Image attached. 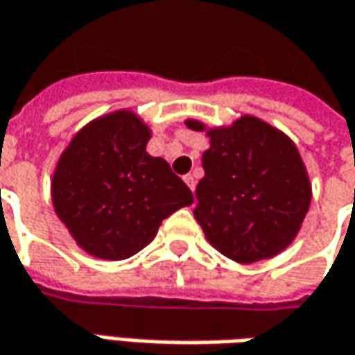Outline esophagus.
<instances>
[{
	"label": "esophagus",
	"mask_w": 355,
	"mask_h": 355,
	"mask_svg": "<svg viewBox=\"0 0 355 355\" xmlns=\"http://www.w3.org/2000/svg\"><path fill=\"white\" fill-rule=\"evenodd\" d=\"M184 182L189 184L190 190L196 189V177H194V175H187V177H184Z\"/></svg>",
	"instance_id": "obj_1"
}]
</instances>
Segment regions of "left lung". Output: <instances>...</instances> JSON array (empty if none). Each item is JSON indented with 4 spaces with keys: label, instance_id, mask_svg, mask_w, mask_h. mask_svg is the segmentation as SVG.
Instances as JSON below:
<instances>
[{
    "label": "left lung",
    "instance_id": "8db88e82",
    "mask_svg": "<svg viewBox=\"0 0 355 355\" xmlns=\"http://www.w3.org/2000/svg\"><path fill=\"white\" fill-rule=\"evenodd\" d=\"M187 125L204 131L196 119ZM194 218L206 239L238 263L275 257L297 238L311 206V180L285 133L253 116L208 129Z\"/></svg>",
    "mask_w": 355,
    "mask_h": 355
}]
</instances>
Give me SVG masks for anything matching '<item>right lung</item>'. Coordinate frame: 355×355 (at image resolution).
Returning <instances> with one entry per match:
<instances>
[{
	"instance_id": "1",
	"label": "right lung",
	"mask_w": 355,
	"mask_h": 355,
	"mask_svg": "<svg viewBox=\"0 0 355 355\" xmlns=\"http://www.w3.org/2000/svg\"><path fill=\"white\" fill-rule=\"evenodd\" d=\"M149 137L139 117L119 110L80 129L56 163L55 212L94 257L135 255L165 218L194 200L165 159L145 151Z\"/></svg>"
}]
</instances>
